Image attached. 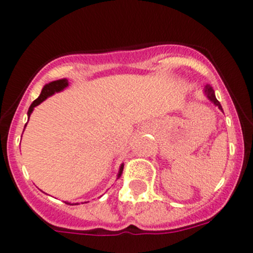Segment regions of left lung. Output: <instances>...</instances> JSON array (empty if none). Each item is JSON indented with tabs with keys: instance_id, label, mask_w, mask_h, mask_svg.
I'll return each mask as SVG.
<instances>
[{
	"instance_id": "obj_1",
	"label": "left lung",
	"mask_w": 253,
	"mask_h": 253,
	"mask_svg": "<svg viewBox=\"0 0 253 253\" xmlns=\"http://www.w3.org/2000/svg\"><path fill=\"white\" fill-rule=\"evenodd\" d=\"M205 95H207L208 97H209V100L211 102H214L215 105H216L217 107H219L220 110H222V107H221V105H220V102L217 101L216 100V97H215V92H214V89H212L211 86H210V85H207V86H205Z\"/></svg>"
}]
</instances>
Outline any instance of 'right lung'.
I'll return each instance as SVG.
<instances>
[{"label": "right lung", "mask_w": 253, "mask_h": 253, "mask_svg": "<svg viewBox=\"0 0 253 253\" xmlns=\"http://www.w3.org/2000/svg\"><path fill=\"white\" fill-rule=\"evenodd\" d=\"M67 86H68V80L67 79L56 80V82H51V83H49V84H46L45 86L43 87V90H42V92H41V95H39L38 99H36L33 102H32L31 107H29V110H28V116H31L32 111H33V109L37 106V105H39L41 102H43L44 100L46 99V97L50 96V95H53L54 92L61 91V90L64 89V87H67ZM122 170H124V164H122L121 168H120L119 175H117L119 178L121 176Z\"/></svg>", "instance_id": "right-lung-1"}]
</instances>
